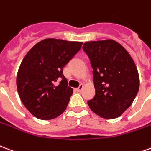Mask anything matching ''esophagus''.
<instances>
[{"instance_id": "obj_1", "label": "esophagus", "mask_w": 151, "mask_h": 151, "mask_svg": "<svg viewBox=\"0 0 151 151\" xmlns=\"http://www.w3.org/2000/svg\"><path fill=\"white\" fill-rule=\"evenodd\" d=\"M83 87H84V85L83 84H80V86H79V87H78V88L76 89L77 90V91H78V92H81L82 91V89H83Z\"/></svg>"}]
</instances>
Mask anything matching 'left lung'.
<instances>
[{
  "mask_svg": "<svg viewBox=\"0 0 151 151\" xmlns=\"http://www.w3.org/2000/svg\"><path fill=\"white\" fill-rule=\"evenodd\" d=\"M82 48L91 60L95 89L89 107L102 118L119 117L132 105L139 90V75L133 58L113 40L86 42Z\"/></svg>",
  "mask_w": 151,
  "mask_h": 151,
  "instance_id": "left-lung-1",
  "label": "left lung"
}]
</instances>
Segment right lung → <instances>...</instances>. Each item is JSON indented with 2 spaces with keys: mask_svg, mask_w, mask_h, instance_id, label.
<instances>
[{
  "mask_svg": "<svg viewBox=\"0 0 151 151\" xmlns=\"http://www.w3.org/2000/svg\"><path fill=\"white\" fill-rule=\"evenodd\" d=\"M82 42L45 39L25 56L17 74V89L28 111L40 120H52L65 111L72 95L63 68L81 49ZM63 80L59 84L57 79Z\"/></svg>",
  "mask_w": 151,
  "mask_h": 151,
  "instance_id": "1",
  "label": "right lung"
}]
</instances>
